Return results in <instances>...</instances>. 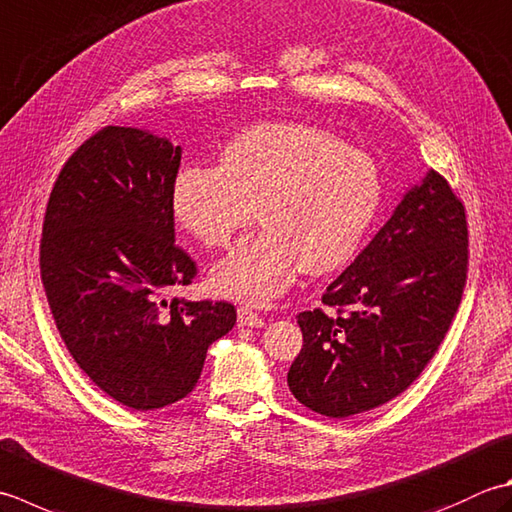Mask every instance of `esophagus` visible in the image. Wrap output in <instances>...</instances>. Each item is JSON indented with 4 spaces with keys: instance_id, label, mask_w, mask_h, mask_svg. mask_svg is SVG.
Masks as SVG:
<instances>
[{
    "instance_id": "34e87169",
    "label": "esophagus",
    "mask_w": 512,
    "mask_h": 512,
    "mask_svg": "<svg viewBox=\"0 0 512 512\" xmlns=\"http://www.w3.org/2000/svg\"><path fill=\"white\" fill-rule=\"evenodd\" d=\"M237 315H239V326H250V328H259V326H264V319H262V315H257L255 310H250V308H246V306H242L237 310Z\"/></svg>"
}]
</instances>
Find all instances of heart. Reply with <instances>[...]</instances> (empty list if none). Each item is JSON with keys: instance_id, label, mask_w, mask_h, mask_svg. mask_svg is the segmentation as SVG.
<instances>
[{"instance_id": "b5f03b06", "label": "heart", "mask_w": 512, "mask_h": 512, "mask_svg": "<svg viewBox=\"0 0 512 512\" xmlns=\"http://www.w3.org/2000/svg\"><path fill=\"white\" fill-rule=\"evenodd\" d=\"M382 204L373 159L308 124H262L222 150V166L193 164L173 184L177 222L208 248H224L257 217L264 228L213 268L226 297L264 306L299 270L344 266Z\"/></svg>"}]
</instances>
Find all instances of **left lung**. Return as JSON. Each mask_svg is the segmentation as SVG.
<instances>
[{
  "label": "left lung",
  "instance_id": "left-lung-1",
  "mask_svg": "<svg viewBox=\"0 0 512 512\" xmlns=\"http://www.w3.org/2000/svg\"><path fill=\"white\" fill-rule=\"evenodd\" d=\"M466 206L428 173L322 295L304 310V346L288 370L297 402L330 419L366 413L424 373L462 304Z\"/></svg>",
  "mask_w": 512,
  "mask_h": 512
}]
</instances>
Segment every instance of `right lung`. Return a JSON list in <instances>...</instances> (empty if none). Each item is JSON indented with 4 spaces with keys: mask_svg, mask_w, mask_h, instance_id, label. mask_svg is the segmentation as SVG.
Returning <instances> with one entry per match:
<instances>
[{
    "mask_svg": "<svg viewBox=\"0 0 512 512\" xmlns=\"http://www.w3.org/2000/svg\"><path fill=\"white\" fill-rule=\"evenodd\" d=\"M179 162L182 148L168 139L97 130L59 170L39 239L59 337L90 382L133 410L186 397L208 346L237 322L228 302H166L197 275L175 244Z\"/></svg>",
    "mask_w": 512,
    "mask_h": 512,
    "instance_id": "right-lung-1",
    "label": "right lung"
}]
</instances>
